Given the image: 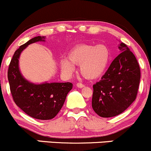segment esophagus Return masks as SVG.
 <instances>
[{
	"label": "esophagus",
	"mask_w": 151,
	"mask_h": 151,
	"mask_svg": "<svg viewBox=\"0 0 151 151\" xmlns=\"http://www.w3.org/2000/svg\"><path fill=\"white\" fill-rule=\"evenodd\" d=\"M76 86H77V87H78V88H83V87L85 86L83 83H77Z\"/></svg>",
	"instance_id": "esophagus-1"
}]
</instances>
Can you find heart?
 Instances as JSON below:
<instances>
[{
  "label": "heart",
  "mask_w": 151,
  "mask_h": 151,
  "mask_svg": "<svg viewBox=\"0 0 151 151\" xmlns=\"http://www.w3.org/2000/svg\"><path fill=\"white\" fill-rule=\"evenodd\" d=\"M70 60H60L62 71L66 76L72 75L76 65H80L81 74L89 79L99 78L106 72L109 64L111 52L104 45H79L69 52Z\"/></svg>",
  "instance_id": "b5f03b06"
}]
</instances>
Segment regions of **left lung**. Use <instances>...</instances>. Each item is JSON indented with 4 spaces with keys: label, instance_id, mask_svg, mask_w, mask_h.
<instances>
[{
    "label": "left lung",
    "instance_id": "obj_1",
    "mask_svg": "<svg viewBox=\"0 0 151 151\" xmlns=\"http://www.w3.org/2000/svg\"><path fill=\"white\" fill-rule=\"evenodd\" d=\"M101 81L93 86L92 108L101 117L122 113L135 100L140 80L139 63L124 43Z\"/></svg>",
    "mask_w": 151,
    "mask_h": 151
}]
</instances>
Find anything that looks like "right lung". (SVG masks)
Masks as SVG:
<instances>
[{"label":"right lung","instance_id":"add662e5","mask_svg":"<svg viewBox=\"0 0 151 151\" xmlns=\"http://www.w3.org/2000/svg\"><path fill=\"white\" fill-rule=\"evenodd\" d=\"M39 41H45L44 37H34L16 50L9 64L8 79L16 104L35 119L48 120L54 118L60 111L73 84L67 82L37 85L25 80L21 75L19 69L21 52L29 45Z\"/></svg>","mask_w":151,"mask_h":151}]
</instances>
